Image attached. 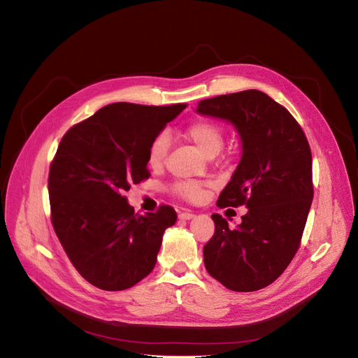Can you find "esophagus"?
Instances as JSON below:
<instances>
[{
    "mask_svg": "<svg viewBox=\"0 0 358 358\" xmlns=\"http://www.w3.org/2000/svg\"><path fill=\"white\" fill-rule=\"evenodd\" d=\"M178 217L181 218V220H192V218L194 217V214H192L190 211H184V213H181Z\"/></svg>",
    "mask_w": 358,
    "mask_h": 358,
    "instance_id": "obj_1",
    "label": "esophagus"
}]
</instances>
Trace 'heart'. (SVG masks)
Here are the masks:
<instances>
[{
  "instance_id": "b5f03b06",
  "label": "heart",
  "mask_w": 358,
  "mask_h": 358,
  "mask_svg": "<svg viewBox=\"0 0 358 358\" xmlns=\"http://www.w3.org/2000/svg\"><path fill=\"white\" fill-rule=\"evenodd\" d=\"M184 136L199 152L208 159L220 152L224 143V132L220 124L210 120H196L184 129ZM171 141L166 132H160L150 144L147 162L152 168H159L165 162ZM174 192L189 201H199L203 196V186L193 181H180L174 186Z\"/></svg>"
}]
</instances>
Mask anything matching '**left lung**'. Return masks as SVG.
Segmentation results:
<instances>
[{"label": "left lung", "mask_w": 358, "mask_h": 358, "mask_svg": "<svg viewBox=\"0 0 358 358\" xmlns=\"http://www.w3.org/2000/svg\"><path fill=\"white\" fill-rule=\"evenodd\" d=\"M201 116L230 123L241 160L217 205H245L235 229L213 214L215 232L203 247L208 273L234 292H256L285 271L301 244L313 189V156L294 117L260 90L203 99Z\"/></svg>", "instance_id": "8db88e82"}]
</instances>
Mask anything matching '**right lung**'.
<instances>
[{
	"instance_id": "right-lung-1",
	"label": "right lung",
	"mask_w": 358,
	"mask_h": 358,
	"mask_svg": "<svg viewBox=\"0 0 358 358\" xmlns=\"http://www.w3.org/2000/svg\"><path fill=\"white\" fill-rule=\"evenodd\" d=\"M184 108L110 103L57 147L49 172L52 224L74 268L101 290H126L145 278L177 222L168 205L135 214L124 192L148 178L150 144Z\"/></svg>"
}]
</instances>
